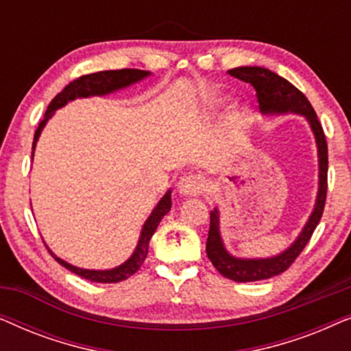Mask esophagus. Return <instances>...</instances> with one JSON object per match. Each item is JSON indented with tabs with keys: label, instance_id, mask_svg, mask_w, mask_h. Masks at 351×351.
Listing matches in <instances>:
<instances>
[{
	"label": "esophagus",
	"instance_id": "34e87169",
	"mask_svg": "<svg viewBox=\"0 0 351 351\" xmlns=\"http://www.w3.org/2000/svg\"><path fill=\"white\" fill-rule=\"evenodd\" d=\"M206 189V180L198 174L184 176L179 180V193L184 196H198Z\"/></svg>",
	"mask_w": 351,
	"mask_h": 351
}]
</instances>
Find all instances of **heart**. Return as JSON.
Listing matches in <instances>:
<instances>
[{
	"mask_svg": "<svg viewBox=\"0 0 351 351\" xmlns=\"http://www.w3.org/2000/svg\"><path fill=\"white\" fill-rule=\"evenodd\" d=\"M223 102V99H217V100H215V104H222Z\"/></svg>",
	"mask_w": 351,
	"mask_h": 351,
	"instance_id": "b5f03b06",
	"label": "heart"
}]
</instances>
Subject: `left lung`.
Returning a JSON list of instances; mask_svg holds the SVG:
<instances>
[{
	"mask_svg": "<svg viewBox=\"0 0 351 351\" xmlns=\"http://www.w3.org/2000/svg\"><path fill=\"white\" fill-rule=\"evenodd\" d=\"M228 73L234 78L251 83L256 89V95L258 100V107L262 113H286L294 112L308 119L311 129L315 132L316 143H318V156H319V190L318 198L313 209V214L310 215L305 228L302 230L300 237L295 239L294 244L280 256L270 258H237L232 257L225 251L222 238L219 233V210L214 209L210 213V225L208 243H206V252H208L209 261L217 268L220 275H223L228 280L238 282L249 281H261L268 280L276 275H281L289 268L300 252L304 251L306 243L310 241L316 225L319 223L321 215H323L326 196H328V142L321 126L316 112L311 107L308 99L304 93H300L294 84L281 78L280 75L273 73L268 69L262 66H238V69L228 70Z\"/></svg>",
	"mask_w": 351,
	"mask_h": 351,
	"instance_id": "8db88e82",
	"label": "left lung"
}]
</instances>
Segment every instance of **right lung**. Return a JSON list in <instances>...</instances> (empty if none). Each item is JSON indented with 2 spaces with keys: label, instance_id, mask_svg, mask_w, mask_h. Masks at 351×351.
<instances>
[{
  "label": "right lung",
  "instance_id": "add662e5",
  "mask_svg": "<svg viewBox=\"0 0 351 351\" xmlns=\"http://www.w3.org/2000/svg\"><path fill=\"white\" fill-rule=\"evenodd\" d=\"M148 75H150V71H145V70L123 69V70L97 71V73L83 75V76H80V78L73 80L70 84L65 86L62 93L57 94L56 97L51 100L49 107H47L46 113H45V118L41 119L40 126H38V129L35 131L33 150H35L36 141H38V137H40L41 129L45 128L46 121L52 117V113H54L57 108L64 107L66 102H70V100H73L76 97H89V95H104V94L113 93V90L126 88V86L132 84V83H137V81H141L142 78H145V76H148ZM169 209H171V191H167V193L161 198L160 203H158V206L152 213L150 217H148L145 225H143L141 238H138V244H137L136 251H134V254L131 256V258H129L128 262H124L123 265L113 268V270H102V271L84 270V268L73 267V265H70V263H66L65 261H62V258L56 257L54 254L49 251V249H47V251L51 252V256L54 257L62 267H65L66 270L73 271L75 275L84 278V280H89L94 282L124 281V280H128L129 276H132L134 273H136L138 268L142 267V263L147 258V254H148V243H150L153 233L156 232V227L160 225L161 219L165 217L167 213H169Z\"/></svg>",
  "mask_w": 351,
  "mask_h": 351
}]
</instances>
